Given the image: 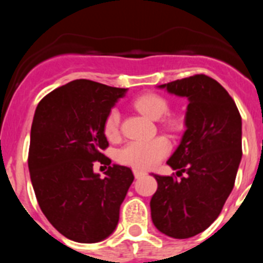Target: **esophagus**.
Masks as SVG:
<instances>
[{"instance_id":"1","label":"esophagus","mask_w":263,"mask_h":263,"mask_svg":"<svg viewBox=\"0 0 263 263\" xmlns=\"http://www.w3.org/2000/svg\"><path fill=\"white\" fill-rule=\"evenodd\" d=\"M133 174H134V176H136L137 179L141 178V176H143V175H146L145 171H142V170H138V168H134Z\"/></svg>"}]
</instances>
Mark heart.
Here are the masks:
<instances>
[{"mask_svg": "<svg viewBox=\"0 0 263 263\" xmlns=\"http://www.w3.org/2000/svg\"><path fill=\"white\" fill-rule=\"evenodd\" d=\"M134 106L146 117L152 120H159L168 110V104L159 95L147 93L137 97ZM104 133L106 138L113 141L120 133V111L111 109L104 122ZM170 142L164 137H157L146 141H132L126 143L117 154V159L121 163L132 166L138 170H147L157 166L170 153Z\"/></svg>", "mask_w": 263, "mask_h": 263, "instance_id": "obj_1", "label": "heart"}]
</instances>
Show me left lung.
Here are the masks:
<instances>
[{"label":"left lung","mask_w":263,"mask_h":263,"mask_svg":"<svg viewBox=\"0 0 263 263\" xmlns=\"http://www.w3.org/2000/svg\"><path fill=\"white\" fill-rule=\"evenodd\" d=\"M188 100L185 132L167 164L176 175L152 174L158 188L150 200L160 233L190 238L205 231L233 190L242 158V121L233 99L212 78L195 75L158 85Z\"/></svg>","instance_id":"left-lung-1"}]
</instances>
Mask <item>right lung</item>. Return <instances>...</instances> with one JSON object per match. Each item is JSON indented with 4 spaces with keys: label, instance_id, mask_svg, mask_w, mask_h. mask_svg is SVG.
<instances>
[{
    "label": "right lung",
    "instance_id": "right-lung-1",
    "mask_svg": "<svg viewBox=\"0 0 263 263\" xmlns=\"http://www.w3.org/2000/svg\"><path fill=\"white\" fill-rule=\"evenodd\" d=\"M125 88L79 79L43 97L30 134L29 171L43 215L68 240L93 243L115 232L134 176L111 164L101 178L93 162L110 164L104 122Z\"/></svg>",
    "mask_w": 263,
    "mask_h": 263
}]
</instances>
